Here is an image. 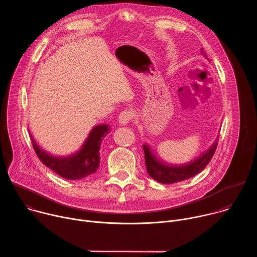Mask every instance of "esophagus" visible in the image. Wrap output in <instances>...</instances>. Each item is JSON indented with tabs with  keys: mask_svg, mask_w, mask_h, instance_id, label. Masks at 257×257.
<instances>
[{
	"mask_svg": "<svg viewBox=\"0 0 257 257\" xmlns=\"http://www.w3.org/2000/svg\"><path fill=\"white\" fill-rule=\"evenodd\" d=\"M133 116H134L133 112H131V111H124L119 116V123L121 125H127V124H129L132 121Z\"/></svg>",
	"mask_w": 257,
	"mask_h": 257,
	"instance_id": "obj_1",
	"label": "esophagus"
}]
</instances>
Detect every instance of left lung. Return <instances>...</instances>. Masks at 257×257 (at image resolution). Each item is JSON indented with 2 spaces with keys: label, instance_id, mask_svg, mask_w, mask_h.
Returning <instances> with one entry per match:
<instances>
[{
  "label": "left lung",
  "instance_id": "8db88e82",
  "mask_svg": "<svg viewBox=\"0 0 257 257\" xmlns=\"http://www.w3.org/2000/svg\"><path fill=\"white\" fill-rule=\"evenodd\" d=\"M217 141L218 138L215 139L207 152L184 166H170L164 164L154 155L149 145L143 144L142 148L144 152L146 170L153 179L162 183V184H173V183L187 180L200 173L208 165L215 153Z\"/></svg>",
  "mask_w": 257,
  "mask_h": 257
}]
</instances>
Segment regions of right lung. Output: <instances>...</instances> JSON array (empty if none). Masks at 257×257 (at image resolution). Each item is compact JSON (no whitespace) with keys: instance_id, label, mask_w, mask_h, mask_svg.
<instances>
[{"instance_id":"add662e5","label":"right lung","mask_w":257,"mask_h":257,"mask_svg":"<svg viewBox=\"0 0 257 257\" xmlns=\"http://www.w3.org/2000/svg\"><path fill=\"white\" fill-rule=\"evenodd\" d=\"M106 124L97 125L92 128L82 148L74 155L59 158L46 153L35 143L32 136L31 141L36 156L48 168L59 176L68 180H79L95 173L99 166V150L102 139L109 133Z\"/></svg>"}]
</instances>
